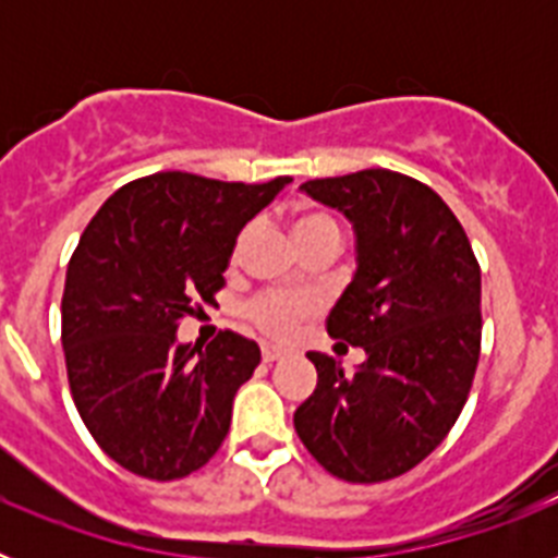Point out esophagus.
Listing matches in <instances>:
<instances>
[{
  "label": "esophagus",
  "instance_id": "1",
  "mask_svg": "<svg viewBox=\"0 0 558 558\" xmlns=\"http://www.w3.org/2000/svg\"><path fill=\"white\" fill-rule=\"evenodd\" d=\"M284 357V349L276 347V343H263V360L265 363H274V360Z\"/></svg>",
  "mask_w": 558,
  "mask_h": 558
}]
</instances>
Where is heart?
Segmentation results:
<instances>
[{"instance_id": "obj_1", "label": "heart", "mask_w": 558, "mask_h": 558, "mask_svg": "<svg viewBox=\"0 0 558 558\" xmlns=\"http://www.w3.org/2000/svg\"><path fill=\"white\" fill-rule=\"evenodd\" d=\"M322 231H338V223H335L329 215H324V211H299L293 218V236L295 243H302V240H307V236L313 234H322ZM245 240H248V234H240L236 236L234 243V259H240V254H243L245 248ZM313 310V304H310V299H304V295H295V293H265L259 295L254 304H251V322L256 324V327L263 329V332L268 335H288L290 329L295 327V324L302 322L304 315Z\"/></svg>"}]
</instances>
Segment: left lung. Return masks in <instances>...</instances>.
<instances>
[{
	"instance_id": "left-lung-1",
	"label": "left lung",
	"mask_w": 558,
	"mask_h": 558,
	"mask_svg": "<svg viewBox=\"0 0 558 558\" xmlns=\"http://www.w3.org/2000/svg\"><path fill=\"white\" fill-rule=\"evenodd\" d=\"M343 211L357 270L327 332L366 352L352 374L307 352L318 386L293 425L329 475L379 483L425 461L461 416L481 357V265L450 206L422 181L360 170L302 184Z\"/></svg>"
}]
</instances>
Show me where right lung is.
I'll return each instance as SVG.
<instances>
[{
    "mask_svg": "<svg viewBox=\"0 0 558 558\" xmlns=\"http://www.w3.org/2000/svg\"><path fill=\"white\" fill-rule=\"evenodd\" d=\"M290 181L153 172L113 192L81 234L61 299L69 388L102 452L133 475L179 481L223 445L259 347L231 329L192 347L175 329L215 304L236 234Z\"/></svg>",
    "mask_w": 558,
    "mask_h": 558,
    "instance_id": "right-lung-1",
    "label": "right lung"
}]
</instances>
